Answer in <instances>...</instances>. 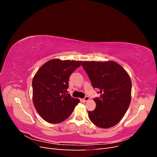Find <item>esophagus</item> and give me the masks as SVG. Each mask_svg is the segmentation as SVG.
Wrapping results in <instances>:
<instances>
[{
	"instance_id": "1",
	"label": "esophagus",
	"mask_w": 157,
	"mask_h": 157,
	"mask_svg": "<svg viewBox=\"0 0 157 157\" xmlns=\"http://www.w3.org/2000/svg\"><path fill=\"white\" fill-rule=\"evenodd\" d=\"M89 99H90V98H89L88 96H86L84 98L82 99L81 100H82V101H83V102H86V101H88Z\"/></svg>"
}]
</instances>
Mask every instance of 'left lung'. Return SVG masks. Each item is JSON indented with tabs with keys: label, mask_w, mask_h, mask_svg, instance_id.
<instances>
[{
	"label": "left lung",
	"mask_w": 157,
	"mask_h": 157,
	"mask_svg": "<svg viewBox=\"0 0 157 157\" xmlns=\"http://www.w3.org/2000/svg\"><path fill=\"white\" fill-rule=\"evenodd\" d=\"M93 88L100 97L95 98L96 107L88 111L90 120L101 128L113 127L124 116L131 101L132 81L122 66L113 61H83Z\"/></svg>",
	"instance_id": "left-lung-1"
}]
</instances>
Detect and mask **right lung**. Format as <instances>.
I'll return each mask as SVG.
<instances>
[{"label": "right lung", "instance_id": "right-lung-1", "mask_svg": "<svg viewBox=\"0 0 157 157\" xmlns=\"http://www.w3.org/2000/svg\"><path fill=\"white\" fill-rule=\"evenodd\" d=\"M82 61L54 59L37 71L32 81L33 101L43 119L58 124L71 115L80 102L68 94L69 78Z\"/></svg>", "mask_w": 157, "mask_h": 157}]
</instances>
